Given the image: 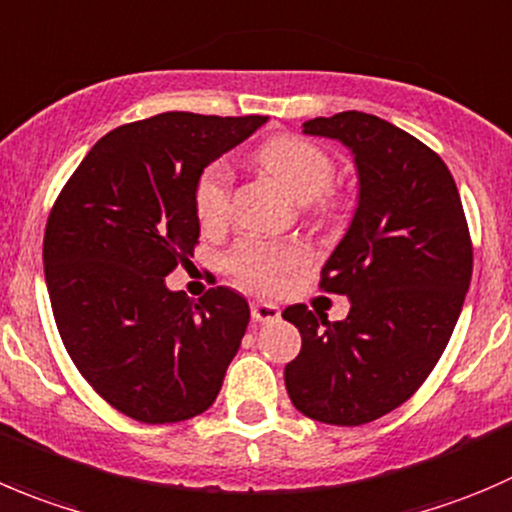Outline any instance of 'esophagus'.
Masks as SVG:
<instances>
[{
  "instance_id": "1",
  "label": "esophagus",
  "mask_w": 512,
  "mask_h": 512,
  "mask_svg": "<svg viewBox=\"0 0 512 512\" xmlns=\"http://www.w3.org/2000/svg\"><path fill=\"white\" fill-rule=\"evenodd\" d=\"M250 312H252V320L255 322H277L280 320V307L272 305V302H252L250 305Z\"/></svg>"
}]
</instances>
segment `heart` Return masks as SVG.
<instances>
[{
  "label": "heart",
  "instance_id": "1",
  "mask_svg": "<svg viewBox=\"0 0 512 512\" xmlns=\"http://www.w3.org/2000/svg\"><path fill=\"white\" fill-rule=\"evenodd\" d=\"M262 170L275 177L295 200H320L325 212L337 207L335 197L327 192L332 182V157L315 142L297 135H277L267 140L257 152ZM232 177L225 162H212L202 170L195 185V212L205 230H220L230 217ZM307 260V250L300 242H272L247 237L237 242L227 255V270L260 292H277L285 277Z\"/></svg>",
  "mask_w": 512,
  "mask_h": 512
}]
</instances>
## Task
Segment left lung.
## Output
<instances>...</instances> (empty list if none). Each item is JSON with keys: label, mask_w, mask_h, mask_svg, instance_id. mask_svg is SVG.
<instances>
[{"label": "left lung", "mask_w": 512, "mask_h": 512, "mask_svg": "<svg viewBox=\"0 0 512 512\" xmlns=\"http://www.w3.org/2000/svg\"><path fill=\"white\" fill-rule=\"evenodd\" d=\"M355 157L360 195L320 290L350 297L345 320L290 305L300 355L285 367L292 405L327 425H365L400 408L433 372L473 275V242L445 162L395 124L340 112L302 124Z\"/></svg>", "instance_id": "left-lung-1"}]
</instances>
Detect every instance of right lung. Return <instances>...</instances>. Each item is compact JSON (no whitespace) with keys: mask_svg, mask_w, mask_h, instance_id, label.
<instances>
[{"mask_svg":"<svg viewBox=\"0 0 512 512\" xmlns=\"http://www.w3.org/2000/svg\"><path fill=\"white\" fill-rule=\"evenodd\" d=\"M267 117L165 112L107 132L59 192L44 230L54 322L84 380L140 423L215 403L250 307L230 287L200 300L165 277L200 237L195 185Z\"/></svg>","mask_w":512,"mask_h":512,"instance_id":"1","label":"right lung"}]
</instances>
